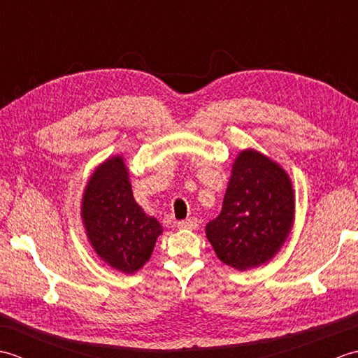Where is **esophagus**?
Here are the masks:
<instances>
[{"label":"esophagus","instance_id":"esophagus-1","mask_svg":"<svg viewBox=\"0 0 358 358\" xmlns=\"http://www.w3.org/2000/svg\"><path fill=\"white\" fill-rule=\"evenodd\" d=\"M178 227L180 229H189V231H194L199 227V220H196L195 217H191L185 220V222H178Z\"/></svg>","mask_w":358,"mask_h":358}]
</instances>
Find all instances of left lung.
<instances>
[{
    "instance_id": "1",
    "label": "left lung",
    "mask_w": 358,
    "mask_h": 358,
    "mask_svg": "<svg viewBox=\"0 0 358 358\" xmlns=\"http://www.w3.org/2000/svg\"><path fill=\"white\" fill-rule=\"evenodd\" d=\"M295 194L289 173L255 149L238 152L222 214L206 224L220 262L237 271L268 263L292 229Z\"/></svg>"
}]
</instances>
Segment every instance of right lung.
Listing matches in <instances>:
<instances>
[{"label": "right lung", "instance_id": "obj_1", "mask_svg": "<svg viewBox=\"0 0 358 358\" xmlns=\"http://www.w3.org/2000/svg\"><path fill=\"white\" fill-rule=\"evenodd\" d=\"M81 220L89 245L118 272H138L150 260L163 227L135 201L129 167L113 155L95 167L83 191Z\"/></svg>", "mask_w": 358, "mask_h": 358}]
</instances>
